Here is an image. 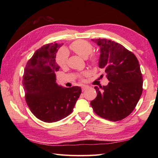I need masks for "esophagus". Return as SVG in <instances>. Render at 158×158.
Masks as SVG:
<instances>
[{
  "label": "esophagus",
  "mask_w": 158,
  "mask_h": 158,
  "mask_svg": "<svg viewBox=\"0 0 158 158\" xmlns=\"http://www.w3.org/2000/svg\"><path fill=\"white\" fill-rule=\"evenodd\" d=\"M89 86H88V85H82V91H84L85 89H87Z\"/></svg>",
  "instance_id": "obj_1"
}]
</instances>
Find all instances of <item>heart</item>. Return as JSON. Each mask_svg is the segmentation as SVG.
Segmentation results:
<instances>
[{
	"instance_id": "1",
	"label": "heart",
	"mask_w": 158,
	"mask_h": 158,
	"mask_svg": "<svg viewBox=\"0 0 158 158\" xmlns=\"http://www.w3.org/2000/svg\"><path fill=\"white\" fill-rule=\"evenodd\" d=\"M70 49L73 51L75 53L82 56L84 59L88 58V56L91 54L93 50V46L87 41L85 40H77L73 42L70 45ZM69 58V52L66 49H62L58 55H56V63L60 67H64L67 63ZM99 62V57L97 55H93L89 59V63L92 66H98ZM89 74L88 72H84L82 76H80V79L84 80V76Z\"/></svg>"
}]
</instances>
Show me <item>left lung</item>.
I'll return each instance as SVG.
<instances>
[{"mask_svg": "<svg viewBox=\"0 0 158 158\" xmlns=\"http://www.w3.org/2000/svg\"><path fill=\"white\" fill-rule=\"evenodd\" d=\"M92 40L100 47L99 67L106 72L109 82L95 86L98 95L90 105L98 116L111 121H121L132 112L142 93L139 62L120 44L107 39Z\"/></svg>", "mask_w": 158, "mask_h": 158, "instance_id": "left-lung-1", "label": "left lung"}]
</instances>
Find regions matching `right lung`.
Wrapping results in <instances>:
<instances>
[{"instance_id": "obj_1", "label": "right lung", "mask_w": 158, "mask_h": 158, "mask_svg": "<svg viewBox=\"0 0 158 158\" xmlns=\"http://www.w3.org/2000/svg\"><path fill=\"white\" fill-rule=\"evenodd\" d=\"M61 46L51 43L37 49L27 63L23 76L27 106L37 118L46 123L69 116L82 92L80 87L63 88L56 82L55 73L60 69L56 53Z\"/></svg>"}]
</instances>
